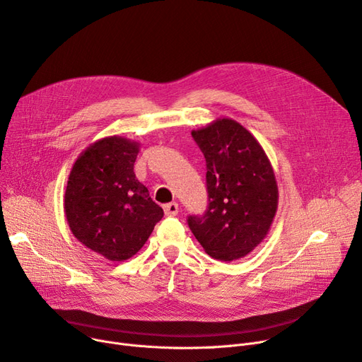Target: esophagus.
<instances>
[{"label":"esophagus","mask_w":362,"mask_h":362,"mask_svg":"<svg viewBox=\"0 0 362 362\" xmlns=\"http://www.w3.org/2000/svg\"><path fill=\"white\" fill-rule=\"evenodd\" d=\"M163 208H164L165 216H177V213H179V204H176V202L165 204Z\"/></svg>","instance_id":"1"}]
</instances>
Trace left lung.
I'll list each match as a JSON object with an SVG mask.
<instances>
[{
  "label": "left lung",
  "mask_w": 362,
  "mask_h": 362,
  "mask_svg": "<svg viewBox=\"0 0 362 362\" xmlns=\"http://www.w3.org/2000/svg\"><path fill=\"white\" fill-rule=\"evenodd\" d=\"M192 136L206 161L210 204L187 224L210 257L243 258L267 238L277 211L273 165L252 133L229 117L192 130Z\"/></svg>",
  "instance_id": "obj_1"
}]
</instances>
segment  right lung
Segmentation results:
<instances>
[{
	"instance_id": "right-lung-1",
	"label": "right lung",
	"mask_w": 362,
	"mask_h": 362,
	"mask_svg": "<svg viewBox=\"0 0 362 362\" xmlns=\"http://www.w3.org/2000/svg\"><path fill=\"white\" fill-rule=\"evenodd\" d=\"M139 146L117 135L98 139L81 152L69 175L64 214L70 230L108 261L135 255L164 216L133 171Z\"/></svg>"
}]
</instances>
